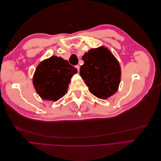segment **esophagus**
I'll list each match as a JSON object with an SVG mask.
<instances>
[{
	"label": "esophagus",
	"mask_w": 161,
	"mask_h": 161,
	"mask_svg": "<svg viewBox=\"0 0 161 161\" xmlns=\"http://www.w3.org/2000/svg\"><path fill=\"white\" fill-rule=\"evenodd\" d=\"M75 67H76V69H77V71H78V72H79V70H80V66H79V65H77L75 66Z\"/></svg>",
	"instance_id": "34e87169"
}]
</instances>
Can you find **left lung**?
I'll return each mask as SVG.
<instances>
[{"mask_svg": "<svg viewBox=\"0 0 161 161\" xmlns=\"http://www.w3.org/2000/svg\"><path fill=\"white\" fill-rule=\"evenodd\" d=\"M84 63L80 75L93 95L107 99L117 91L120 80V67L113 54L107 48L91 49L82 57Z\"/></svg>", "mask_w": 161, "mask_h": 161, "instance_id": "8db88e82", "label": "left lung"}]
</instances>
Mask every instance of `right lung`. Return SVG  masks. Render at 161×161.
Wrapping results in <instances>:
<instances>
[{"label": "right lung", "mask_w": 161, "mask_h": 161, "mask_svg": "<svg viewBox=\"0 0 161 161\" xmlns=\"http://www.w3.org/2000/svg\"><path fill=\"white\" fill-rule=\"evenodd\" d=\"M77 72L67 60L53 56L38 65L33 83L42 99L57 101L67 93L70 79Z\"/></svg>", "instance_id": "1"}]
</instances>
